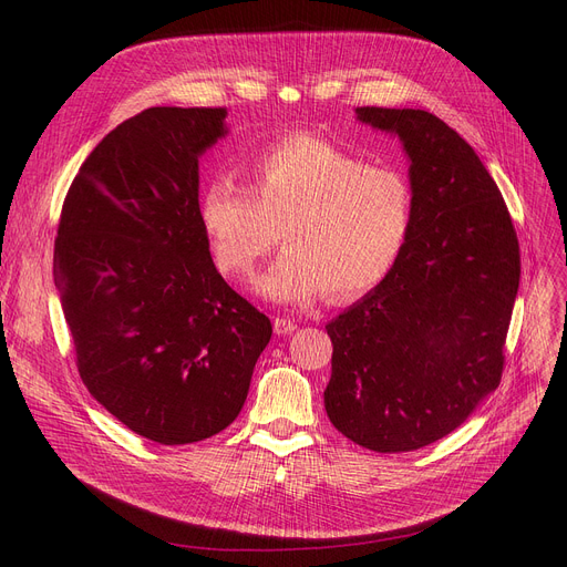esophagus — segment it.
I'll use <instances>...</instances> for the list:
<instances>
[{
    "mask_svg": "<svg viewBox=\"0 0 567 567\" xmlns=\"http://www.w3.org/2000/svg\"><path fill=\"white\" fill-rule=\"evenodd\" d=\"M274 331H276L278 336H289V333H293V331H296V321H293V319H289V317H276V321H274Z\"/></svg>",
    "mask_w": 567,
    "mask_h": 567,
    "instance_id": "34e87169",
    "label": "esophagus"
}]
</instances>
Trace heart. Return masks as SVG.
<instances>
[{
    "mask_svg": "<svg viewBox=\"0 0 567 567\" xmlns=\"http://www.w3.org/2000/svg\"><path fill=\"white\" fill-rule=\"evenodd\" d=\"M199 220L220 274L250 278L276 241L285 250L259 278L266 299L310 306L374 289L400 257L413 220L409 178L319 137H289L255 161L250 188L218 176Z\"/></svg>",
    "mask_w": 567,
    "mask_h": 567,
    "instance_id": "obj_1",
    "label": "heart"
}]
</instances>
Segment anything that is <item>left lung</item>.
I'll use <instances>...</instances> for the list:
<instances>
[{
	"instance_id": "8db88e82",
	"label": "left lung",
	"mask_w": 567,
	"mask_h": 567,
	"mask_svg": "<svg viewBox=\"0 0 567 567\" xmlns=\"http://www.w3.org/2000/svg\"><path fill=\"white\" fill-rule=\"evenodd\" d=\"M409 156L413 220L370 293L326 323L331 423L374 453H409L457 430L501 381L519 289L508 206L471 144L425 110L355 107Z\"/></svg>"
}]
</instances>
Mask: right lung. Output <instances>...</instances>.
Returning a JSON list of instances; mask_svg holds the SVG:
<instances>
[{
	"instance_id": "1",
	"label": "right lung",
	"mask_w": 567,
	"mask_h": 567,
	"mask_svg": "<svg viewBox=\"0 0 567 567\" xmlns=\"http://www.w3.org/2000/svg\"><path fill=\"white\" fill-rule=\"evenodd\" d=\"M225 107H148L82 163L54 238L78 372L135 434L184 445L244 409L271 321L236 293L199 220V156Z\"/></svg>"
}]
</instances>
